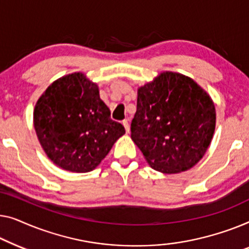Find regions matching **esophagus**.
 Instances as JSON below:
<instances>
[{
  "mask_svg": "<svg viewBox=\"0 0 249 249\" xmlns=\"http://www.w3.org/2000/svg\"><path fill=\"white\" fill-rule=\"evenodd\" d=\"M123 125H124V127H125L126 133H129V124H128V121H127V120H124V121H123Z\"/></svg>",
  "mask_w": 249,
  "mask_h": 249,
  "instance_id": "esophagus-1",
  "label": "esophagus"
}]
</instances>
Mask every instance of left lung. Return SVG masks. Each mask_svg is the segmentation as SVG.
I'll use <instances>...</instances> for the list:
<instances>
[{"label": "left lung", "mask_w": 249, "mask_h": 249, "mask_svg": "<svg viewBox=\"0 0 249 249\" xmlns=\"http://www.w3.org/2000/svg\"><path fill=\"white\" fill-rule=\"evenodd\" d=\"M214 128V104L188 76L163 72L139 88L131 138L155 170L191 169L204 156Z\"/></svg>", "instance_id": "1"}]
</instances>
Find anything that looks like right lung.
I'll use <instances>...</instances> for the list:
<instances>
[{"instance_id":"right-lung-1","label":"right lung","mask_w":249,"mask_h":249,"mask_svg":"<svg viewBox=\"0 0 249 249\" xmlns=\"http://www.w3.org/2000/svg\"><path fill=\"white\" fill-rule=\"evenodd\" d=\"M34 125L48 158L73 173L94 169L125 133L124 126L110 118L96 83L82 73L48 87L35 107Z\"/></svg>"}]
</instances>
